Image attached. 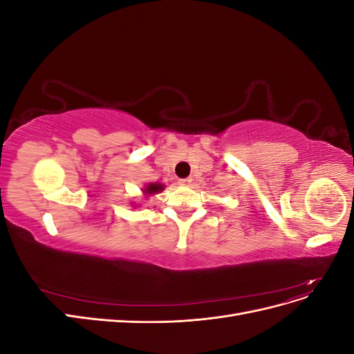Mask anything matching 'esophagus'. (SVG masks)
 Here are the masks:
<instances>
[{
  "label": "esophagus",
  "mask_w": 354,
  "mask_h": 354,
  "mask_svg": "<svg viewBox=\"0 0 354 354\" xmlns=\"http://www.w3.org/2000/svg\"><path fill=\"white\" fill-rule=\"evenodd\" d=\"M178 183H180V186H185V187H187V186H190V183H192V178H190V177L180 178V180H178Z\"/></svg>",
  "instance_id": "obj_1"
}]
</instances>
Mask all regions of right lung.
<instances>
[{"instance_id": "add662e5", "label": "right lung", "mask_w": 354, "mask_h": 354, "mask_svg": "<svg viewBox=\"0 0 354 354\" xmlns=\"http://www.w3.org/2000/svg\"><path fill=\"white\" fill-rule=\"evenodd\" d=\"M165 189V185H162V183H149V185H146L143 189H142V192H143V196L145 198H149V196H153V195H158V194H160V192H162Z\"/></svg>"}]
</instances>
